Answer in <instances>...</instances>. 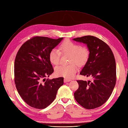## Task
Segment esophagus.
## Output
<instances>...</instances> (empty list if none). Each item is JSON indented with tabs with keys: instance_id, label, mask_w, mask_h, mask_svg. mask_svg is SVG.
Returning a JSON list of instances; mask_svg holds the SVG:
<instances>
[{
	"instance_id": "1",
	"label": "esophagus",
	"mask_w": 128,
	"mask_h": 128,
	"mask_svg": "<svg viewBox=\"0 0 128 128\" xmlns=\"http://www.w3.org/2000/svg\"><path fill=\"white\" fill-rule=\"evenodd\" d=\"M70 81H71V80H70V79H68V78H64V82L65 83L67 82H70Z\"/></svg>"
}]
</instances>
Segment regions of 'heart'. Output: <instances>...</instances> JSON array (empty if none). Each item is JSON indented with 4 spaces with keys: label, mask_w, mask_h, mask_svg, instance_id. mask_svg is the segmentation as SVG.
<instances>
[{
    "label": "heart",
    "mask_w": 128,
    "mask_h": 128,
    "mask_svg": "<svg viewBox=\"0 0 128 128\" xmlns=\"http://www.w3.org/2000/svg\"><path fill=\"white\" fill-rule=\"evenodd\" d=\"M61 53L62 54H70L69 65H60L56 67L55 72L56 75L67 78H73L78 70L76 63L78 66L84 65L89 58V51L86 47L81 46L80 44L70 41H65L59 46V50L53 48L49 53V59L52 64L57 65L60 60Z\"/></svg>",
    "instance_id": "1"
}]
</instances>
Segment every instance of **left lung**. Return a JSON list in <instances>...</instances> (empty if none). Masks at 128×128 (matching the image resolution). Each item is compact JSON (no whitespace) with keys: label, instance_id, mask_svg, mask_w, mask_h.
Wrapping results in <instances>:
<instances>
[{"label":"left lung","instance_id":"left-lung-1","mask_svg":"<svg viewBox=\"0 0 128 128\" xmlns=\"http://www.w3.org/2000/svg\"><path fill=\"white\" fill-rule=\"evenodd\" d=\"M73 40L87 45L89 56L80 74L92 78L88 81H77L79 87L74 92L75 99L86 109L98 108L108 100L115 87L114 56L108 44L95 36H87Z\"/></svg>","mask_w":128,"mask_h":128}]
</instances>
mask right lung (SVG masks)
Segmentation results:
<instances>
[{"label":"right lung","mask_w":128,"mask_h":128,"mask_svg":"<svg viewBox=\"0 0 128 128\" xmlns=\"http://www.w3.org/2000/svg\"><path fill=\"white\" fill-rule=\"evenodd\" d=\"M63 39L34 37L24 43L17 53L14 61L16 88L24 101L34 108H46L64 84V78H45L54 72L49 59L50 51Z\"/></svg>","instance_id":"1"}]
</instances>
